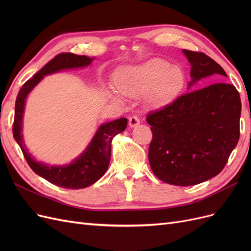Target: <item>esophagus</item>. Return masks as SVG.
<instances>
[{"mask_svg":"<svg viewBox=\"0 0 251 251\" xmlns=\"http://www.w3.org/2000/svg\"><path fill=\"white\" fill-rule=\"evenodd\" d=\"M139 124H140V119L136 115H133V116L128 118V126H130L131 127L137 126Z\"/></svg>","mask_w":251,"mask_h":251,"instance_id":"obj_1","label":"esophagus"}]
</instances>
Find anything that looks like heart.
Wrapping results in <instances>:
<instances>
[{
	"instance_id": "obj_1",
	"label": "heart",
	"mask_w": 251,
	"mask_h": 251,
	"mask_svg": "<svg viewBox=\"0 0 251 251\" xmlns=\"http://www.w3.org/2000/svg\"><path fill=\"white\" fill-rule=\"evenodd\" d=\"M184 82V73L179 67L158 58L126 68L115 77L117 89L126 95H140L149 90L147 102L151 108H160L172 102ZM107 94L112 100H119L115 91L108 90Z\"/></svg>"
}]
</instances>
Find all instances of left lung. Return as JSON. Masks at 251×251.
Wrapping results in <instances>:
<instances>
[{"mask_svg": "<svg viewBox=\"0 0 251 251\" xmlns=\"http://www.w3.org/2000/svg\"><path fill=\"white\" fill-rule=\"evenodd\" d=\"M191 64L189 92L151 112V169L165 183L199 184L221 172L240 137L241 100L233 85L215 82L191 91L197 81L227 77L223 68L202 52L182 50Z\"/></svg>", "mask_w": 251, "mask_h": 251, "instance_id": "left-lung-1", "label": "left lung"}]
</instances>
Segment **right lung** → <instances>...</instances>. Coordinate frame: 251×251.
I'll return each instance as SVG.
<instances>
[{
	"label": "right lung",
	"instance_id": "1",
	"mask_svg": "<svg viewBox=\"0 0 251 251\" xmlns=\"http://www.w3.org/2000/svg\"><path fill=\"white\" fill-rule=\"evenodd\" d=\"M93 59L94 57L86 55L60 53L45 65L39 72L35 73L31 79L27 80L23 85L16 100L12 132L13 137L20 146L26 161L36 175L53 184L65 188H85L92 185L103 176L110 164L112 139L117 134L126 130L127 119L123 117L100 125L86 150L77 158L72 160L71 163L51 165L35 160V158L29 153L23 139V116H24L25 103L29 93L44 76L63 70L88 67L93 62Z\"/></svg>",
	"mask_w": 251,
	"mask_h": 251
}]
</instances>
